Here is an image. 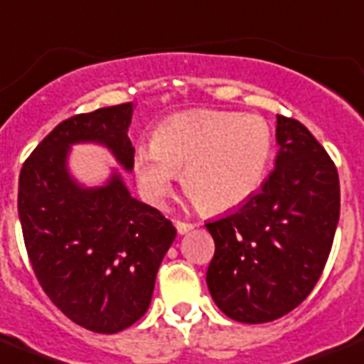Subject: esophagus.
<instances>
[{
	"label": "esophagus",
	"instance_id": "esophagus-1",
	"mask_svg": "<svg viewBox=\"0 0 364 364\" xmlns=\"http://www.w3.org/2000/svg\"><path fill=\"white\" fill-rule=\"evenodd\" d=\"M176 227L179 235H187V232L193 231L196 225H194V223H187V221H176Z\"/></svg>",
	"mask_w": 364,
	"mask_h": 364
}]
</instances>
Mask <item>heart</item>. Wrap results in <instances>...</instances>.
Returning <instances> with one entry per match:
<instances>
[{"label": "heart", "mask_w": 364, "mask_h": 364, "mask_svg": "<svg viewBox=\"0 0 364 364\" xmlns=\"http://www.w3.org/2000/svg\"><path fill=\"white\" fill-rule=\"evenodd\" d=\"M271 151L273 133L259 116L191 110L158 124L151 145L133 154V173L146 200L162 206L183 170V185L198 206L223 213L256 193Z\"/></svg>", "instance_id": "b5f03b06"}]
</instances>
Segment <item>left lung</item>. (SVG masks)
I'll use <instances>...</instances> for the list:
<instances>
[{
  "label": "left lung",
  "instance_id": "8db88e82",
  "mask_svg": "<svg viewBox=\"0 0 364 364\" xmlns=\"http://www.w3.org/2000/svg\"><path fill=\"white\" fill-rule=\"evenodd\" d=\"M277 143L274 170L259 193L206 223L215 242L208 288L238 323L281 318L311 294L340 219V179L323 145L287 116H277Z\"/></svg>",
  "mask_w": 364,
  "mask_h": 364
}]
</instances>
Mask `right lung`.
Masks as SVG:
<instances>
[{"label":"right lung","mask_w":364,"mask_h":364,"mask_svg":"<svg viewBox=\"0 0 364 364\" xmlns=\"http://www.w3.org/2000/svg\"><path fill=\"white\" fill-rule=\"evenodd\" d=\"M132 116L133 102H124L60 122L18 177V218L36 277L66 317L97 334H116L145 315L177 235L156 208L133 198L118 171L101 187H83L68 171L76 143L107 146L132 171Z\"/></svg>","instance_id":"1"}]
</instances>
